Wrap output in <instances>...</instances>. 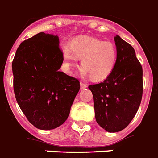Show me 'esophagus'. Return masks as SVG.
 Wrapping results in <instances>:
<instances>
[{"label":"esophagus","instance_id":"1","mask_svg":"<svg viewBox=\"0 0 158 158\" xmlns=\"http://www.w3.org/2000/svg\"><path fill=\"white\" fill-rule=\"evenodd\" d=\"M81 89H85V88H86L87 87V85L86 84H85V83H84V82H81Z\"/></svg>","mask_w":158,"mask_h":158}]
</instances>
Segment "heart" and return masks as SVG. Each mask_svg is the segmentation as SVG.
I'll return each mask as SVG.
<instances>
[{
	"instance_id": "obj_1",
	"label": "heart",
	"mask_w": 158,
	"mask_h": 158,
	"mask_svg": "<svg viewBox=\"0 0 158 158\" xmlns=\"http://www.w3.org/2000/svg\"><path fill=\"white\" fill-rule=\"evenodd\" d=\"M62 57L63 68L67 73H71L72 68L81 59V71L82 74L89 75L92 80L102 81L113 71L117 50L112 41L81 36L73 39L70 44L63 45Z\"/></svg>"
}]
</instances>
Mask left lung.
Wrapping results in <instances>:
<instances>
[{
    "mask_svg": "<svg viewBox=\"0 0 158 158\" xmlns=\"http://www.w3.org/2000/svg\"><path fill=\"white\" fill-rule=\"evenodd\" d=\"M117 58L105 80L88 86L94 99L97 123L108 132H118L130 124L143 95V69L135 51L119 36H115Z\"/></svg>",
    "mask_w": 158,
    "mask_h": 158,
    "instance_id": "1",
    "label": "left lung"
}]
</instances>
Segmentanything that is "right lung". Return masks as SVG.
Wrapping results in <instances>:
<instances>
[{
	"mask_svg": "<svg viewBox=\"0 0 158 158\" xmlns=\"http://www.w3.org/2000/svg\"><path fill=\"white\" fill-rule=\"evenodd\" d=\"M59 43L57 36L39 32L20 44L12 62L18 104L41 130L64 124L80 89L78 79L59 71L63 64Z\"/></svg>",
	"mask_w": 158,
	"mask_h": 158,
	"instance_id": "right-lung-1",
	"label": "right lung"
}]
</instances>
